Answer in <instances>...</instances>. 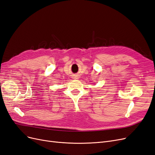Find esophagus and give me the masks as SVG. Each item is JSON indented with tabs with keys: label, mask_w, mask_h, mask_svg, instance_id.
<instances>
[{
	"label": "esophagus",
	"mask_w": 155,
	"mask_h": 155,
	"mask_svg": "<svg viewBox=\"0 0 155 155\" xmlns=\"http://www.w3.org/2000/svg\"><path fill=\"white\" fill-rule=\"evenodd\" d=\"M74 79H78V75H77V74H76V75H74Z\"/></svg>",
	"instance_id": "34e87169"
}]
</instances>
